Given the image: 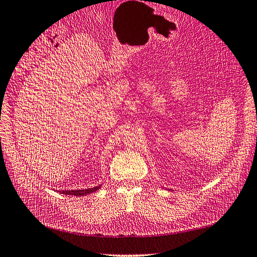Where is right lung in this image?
Here are the masks:
<instances>
[{
    "label": "right lung",
    "mask_w": 257,
    "mask_h": 257,
    "mask_svg": "<svg viewBox=\"0 0 257 257\" xmlns=\"http://www.w3.org/2000/svg\"><path fill=\"white\" fill-rule=\"evenodd\" d=\"M99 188H101V185L95 186V187L92 188H87V189H75V190H59V193H61L63 195H72V196H85L89 194H92L94 192H97Z\"/></svg>",
    "instance_id": "add662e5"
}]
</instances>
